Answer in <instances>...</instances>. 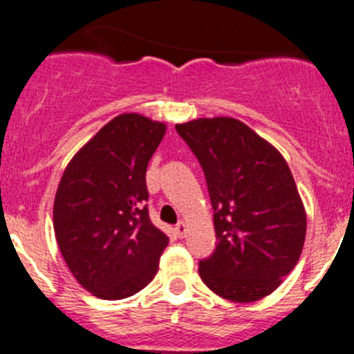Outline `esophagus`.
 Here are the masks:
<instances>
[{"label": "esophagus", "mask_w": 354, "mask_h": 354, "mask_svg": "<svg viewBox=\"0 0 354 354\" xmlns=\"http://www.w3.org/2000/svg\"><path fill=\"white\" fill-rule=\"evenodd\" d=\"M174 230H176L178 238H185V236H187V224H185L183 221H180V223L176 224V227H174Z\"/></svg>", "instance_id": "1"}]
</instances>
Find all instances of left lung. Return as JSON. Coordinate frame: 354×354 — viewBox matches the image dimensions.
<instances>
[{
    "instance_id": "obj_1",
    "label": "left lung",
    "mask_w": 354,
    "mask_h": 354,
    "mask_svg": "<svg viewBox=\"0 0 354 354\" xmlns=\"http://www.w3.org/2000/svg\"><path fill=\"white\" fill-rule=\"evenodd\" d=\"M176 131L202 166L217 246L198 262L207 288L231 301L270 295L298 263L306 214L286 160L233 118L188 121Z\"/></svg>"
}]
</instances>
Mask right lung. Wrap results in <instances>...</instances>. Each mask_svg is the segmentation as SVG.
<instances>
[{"label": "right lung", "instance_id": "1", "mask_svg": "<svg viewBox=\"0 0 354 354\" xmlns=\"http://www.w3.org/2000/svg\"><path fill=\"white\" fill-rule=\"evenodd\" d=\"M166 127L121 114L70 160L53 209L58 246L75 279L104 299L135 295L154 279L169 238L149 217V160Z\"/></svg>", "mask_w": 354, "mask_h": 354}]
</instances>
